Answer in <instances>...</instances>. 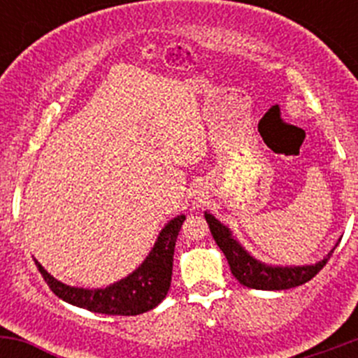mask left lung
<instances>
[{
    "mask_svg": "<svg viewBox=\"0 0 358 358\" xmlns=\"http://www.w3.org/2000/svg\"><path fill=\"white\" fill-rule=\"evenodd\" d=\"M206 222H208L209 230H211L213 239L216 241L218 248L225 255L229 262L230 270L234 277L239 280L243 286L251 287V289H263V291H280L291 289V287L301 286L308 282L310 279L317 275L324 268L329 258L333 256L336 246L331 249L329 255L322 262L315 265H303V266H273L252 258L251 255L239 244V241L232 236L229 227L220 223L218 220L208 211L204 213Z\"/></svg>",
    "mask_w": 358,
    "mask_h": 358,
    "instance_id": "left-lung-1",
    "label": "left lung"
}]
</instances>
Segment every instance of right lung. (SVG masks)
<instances>
[{"instance_id": "obj_1", "label": "right lung", "mask_w": 358, "mask_h": 358, "mask_svg": "<svg viewBox=\"0 0 358 358\" xmlns=\"http://www.w3.org/2000/svg\"><path fill=\"white\" fill-rule=\"evenodd\" d=\"M183 220L185 215H180L168 222V225L159 232L152 251L135 272L100 289L67 286L50 275L41 263L36 259L34 263L50 289L71 305L106 315H140L156 308L168 294L171 286L176 237L182 229Z\"/></svg>"}]
</instances>
